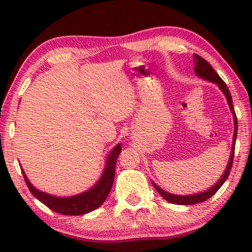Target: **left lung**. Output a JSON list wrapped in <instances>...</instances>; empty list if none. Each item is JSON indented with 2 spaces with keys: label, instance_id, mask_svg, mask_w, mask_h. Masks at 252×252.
<instances>
[{
  "label": "left lung",
  "instance_id": "left-lung-1",
  "mask_svg": "<svg viewBox=\"0 0 252 252\" xmlns=\"http://www.w3.org/2000/svg\"><path fill=\"white\" fill-rule=\"evenodd\" d=\"M194 62H195V73L197 77L205 79V80L211 81L213 84H216L218 87L221 89V92L225 94L227 102H228V105L230 108V111L233 113L234 117V135H233V147H232V151H230V156H229V160L228 164H227V167L225 172H223L222 177L220 178V180L217 182L216 185H213L211 188L208 189V190L198 192V194H194V195H174V194H170V192L163 190V189L158 187V186L153 182L154 187L156 188V190L159 192L161 197H164L167 202L172 203V204H179V205H191V204H196V203H201L204 202L206 199H209L211 196L216 194L217 191L219 190V188L223 185V182L226 181V179L228 178L229 172L232 170V165H233V159H234V151H235V141H236V135H237V118L235 115V111H234L233 108V101H232V95H230L229 89L227 88V85L225 84V81L222 80L221 78L219 77L218 73L213 70V67L211 66V64L208 63L204 58L198 56V55H194Z\"/></svg>",
  "mask_w": 252,
  "mask_h": 252
}]
</instances>
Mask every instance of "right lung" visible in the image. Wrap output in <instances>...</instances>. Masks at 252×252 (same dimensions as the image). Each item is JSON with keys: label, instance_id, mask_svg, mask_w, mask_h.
I'll use <instances>...</instances> for the list:
<instances>
[{"label": "right lung", "instance_id": "obj_1", "mask_svg": "<svg viewBox=\"0 0 252 252\" xmlns=\"http://www.w3.org/2000/svg\"><path fill=\"white\" fill-rule=\"evenodd\" d=\"M122 146L117 144L113 149L110 151L105 161V168L99 178V180L96 182L94 187H92L89 190L78 194L70 197H56V196L49 195L47 192L40 191L31 184L27 179L25 172L22 170L27 187L33 196L42 202L44 205L53 210V211L61 213L65 216H80L85 215L99 208L108 197L110 190H111L113 180H115V172H116V163Z\"/></svg>", "mask_w": 252, "mask_h": 252}]
</instances>
